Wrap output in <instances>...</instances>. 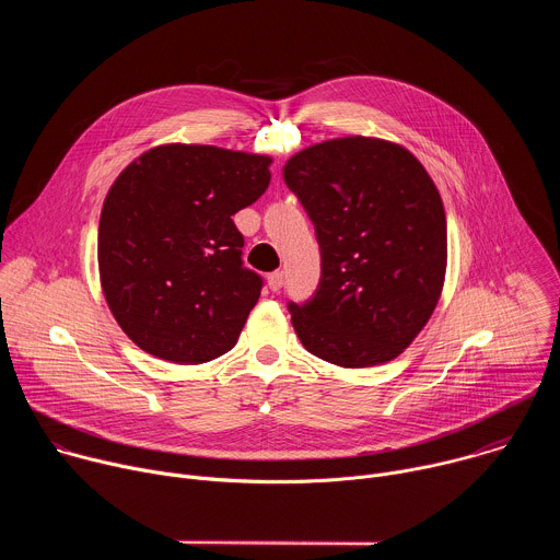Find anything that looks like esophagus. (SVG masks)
Here are the masks:
<instances>
[{"mask_svg":"<svg viewBox=\"0 0 560 560\" xmlns=\"http://www.w3.org/2000/svg\"><path fill=\"white\" fill-rule=\"evenodd\" d=\"M268 285H270V290L272 292H279L281 288H283V272H272L270 277H268Z\"/></svg>","mask_w":560,"mask_h":560,"instance_id":"esophagus-1","label":"esophagus"}]
</instances>
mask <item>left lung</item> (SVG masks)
<instances>
[{
  "label": "left lung",
  "instance_id": "1",
  "mask_svg": "<svg viewBox=\"0 0 560 560\" xmlns=\"http://www.w3.org/2000/svg\"><path fill=\"white\" fill-rule=\"evenodd\" d=\"M322 248V281L290 303L303 348L341 368L381 365L425 328L447 268L441 195L419 159L376 137L314 143L283 166Z\"/></svg>",
  "mask_w": 560,
  "mask_h": 560
}]
</instances>
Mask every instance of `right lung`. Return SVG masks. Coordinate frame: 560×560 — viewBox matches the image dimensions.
Here are the masks:
<instances>
[{"label": "right lung", "mask_w": 560, "mask_h": 560, "mask_svg": "<svg viewBox=\"0 0 560 560\" xmlns=\"http://www.w3.org/2000/svg\"><path fill=\"white\" fill-rule=\"evenodd\" d=\"M270 164L266 154L166 143L115 179L100 217V279L143 352L197 365L234 348L264 281L244 268L232 214L266 192Z\"/></svg>", "instance_id": "obj_1"}]
</instances>
